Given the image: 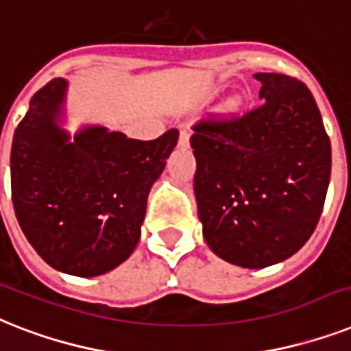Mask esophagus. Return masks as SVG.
<instances>
[{"label": "esophagus", "mask_w": 351, "mask_h": 351, "mask_svg": "<svg viewBox=\"0 0 351 351\" xmlns=\"http://www.w3.org/2000/svg\"><path fill=\"white\" fill-rule=\"evenodd\" d=\"M178 144H180V146H187V144H189V131H180V141H178Z\"/></svg>", "instance_id": "esophagus-1"}]
</instances>
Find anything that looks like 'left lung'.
Returning a JSON list of instances; mask_svg holds the SVG:
<instances>
[{"mask_svg":"<svg viewBox=\"0 0 351 351\" xmlns=\"http://www.w3.org/2000/svg\"><path fill=\"white\" fill-rule=\"evenodd\" d=\"M259 106L193 130L195 196L204 240L218 258L265 269L314 232L330 184L332 147L314 97L283 73H254Z\"/></svg>","mask_w":351,"mask_h":351,"instance_id":"left-lung-1","label":"left lung"}]
</instances>
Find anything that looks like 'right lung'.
<instances>
[{
	"mask_svg": "<svg viewBox=\"0 0 351 351\" xmlns=\"http://www.w3.org/2000/svg\"><path fill=\"white\" fill-rule=\"evenodd\" d=\"M68 81L57 77L16 128L10 182L16 218L36 252L59 272L93 278L126 261L141 240L147 195L178 142L128 138L104 126L64 128Z\"/></svg>",
	"mask_w": 351,
	"mask_h": 351,
	"instance_id": "obj_1",
	"label": "right lung"
}]
</instances>
